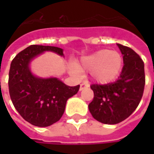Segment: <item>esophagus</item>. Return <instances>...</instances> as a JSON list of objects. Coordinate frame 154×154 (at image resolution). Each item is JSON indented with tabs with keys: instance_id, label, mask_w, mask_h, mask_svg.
I'll use <instances>...</instances> for the list:
<instances>
[{
	"instance_id": "34e87169",
	"label": "esophagus",
	"mask_w": 154,
	"mask_h": 154,
	"mask_svg": "<svg viewBox=\"0 0 154 154\" xmlns=\"http://www.w3.org/2000/svg\"><path fill=\"white\" fill-rule=\"evenodd\" d=\"M88 86V84H86V83H82V84H80V91H82L84 88H86Z\"/></svg>"
}]
</instances>
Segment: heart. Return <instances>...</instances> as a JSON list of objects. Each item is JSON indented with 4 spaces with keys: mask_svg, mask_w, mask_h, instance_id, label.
<instances>
[{
    "mask_svg": "<svg viewBox=\"0 0 154 154\" xmlns=\"http://www.w3.org/2000/svg\"><path fill=\"white\" fill-rule=\"evenodd\" d=\"M123 68V57L120 52L100 50L91 55L83 56L79 66L72 64L70 71L79 75L81 70L91 71V77L95 82L106 84L115 80Z\"/></svg>",
    "mask_w": 154,
    "mask_h": 154,
    "instance_id": "heart-1",
    "label": "heart"
}]
</instances>
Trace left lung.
Masks as SVG:
<instances>
[{"mask_svg":"<svg viewBox=\"0 0 154 154\" xmlns=\"http://www.w3.org/2000/svg\"><path fill=\"white\" fill-rule=\"evenodd\" d=\"M123 57V68L115 82L93 84L94 98L88 108L94 119L104 124H116L128 118L139 105L145 86L144 62L127 46L117 44Z\"/></svg>","mask_w":154,"mask_h":154,"instance_id":"1","label":"left lung"}]
</instances>
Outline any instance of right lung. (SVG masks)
<instances>
[{
  "label": "right lung",
  "mask_w": 154,
  "mask_h": 154,
  "mask_svg": "<svg viewBox=\"0 0 154 154\" xmlns=\"http://www.w3.org/2000/svg\"><path fill=\"white\" fill-rule=\"evenodd\" d=\"M45 51L63 56L61 48L30 45L14 58L9 70V94L14 106L26 121L38 127L59 121L67 100L80 89V85L67 86L57 78H40L31 72L30 62Z\"/></svg>",
  "instance_id": "1"
}]
</instances>
